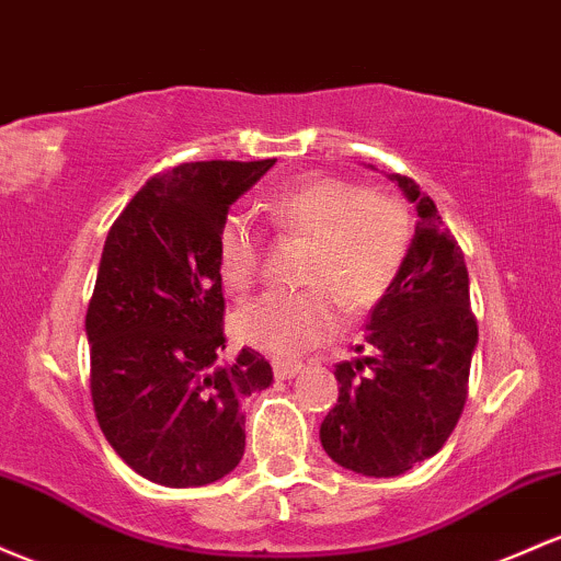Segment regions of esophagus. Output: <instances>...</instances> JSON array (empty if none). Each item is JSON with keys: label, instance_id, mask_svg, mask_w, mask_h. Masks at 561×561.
<instances>
[{"label": "esophagus", "instance_id": "esophagus-1", "mask_svg": "<svg viewBox=\"0 0 561 561\" xmlns=\"http://www.w3.org/2000/svg\"><path fill=\"white\" fill-rule=\"evenodd\" d=\"M300 367H304V365H298V362L276 359L274 362V378L276 380H290V378H295V375L300 373Z\"/></svg>", "mask_w": 561, "mask_h": 561}]
</instances>
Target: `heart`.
<instances>
[{
	"mask_svg": "<svg viewBox=\"0 0 561 561\" xmlns=\"http://www.w3.org/2000/svg\"><path fill=\"white\" fill-rule=\"evenodd\" d=\"M276 229L309 239L300 290H271L237 311V332L276 356L304 354L343 324V313L370 311L402 268L410 226L402 205L343 178H309L268 196ZM218 271L244 293L261 274V239L248 218L229 215L218 237Z\"/></svg>",
	"mask_w": 561,
	"mask_h": 561,
	"instance_id": "heart-1",
	"label": "heart"
}]
</instances>
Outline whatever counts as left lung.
Here are the masks:
<instances>
[{"label":"left lung","instance_id":"1","mask_svg":"<svg viewBox=\"0 0 561 561\" xmlns=\"http://www.w3.org/2000/svg\"><path fill=\"white\" fill-rule=\"evenodd\" d=\"M373 168V164H370ZM417 210L402 268L370 311L367 354L335 365L337 402L319 428L324 453L365 477H399L442 450L469 389L479 330L469 268L431 196L391 172Z\"/></svg>","mask_w":561,"mask_h":561}]
</instances>
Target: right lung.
Here are the masks:
<instances>
[{
  "label": "right lung",
  "instance_id": "obj_1",
  "mask_svg": "<svg viewBox=\"0 0 561 561\" xmlns=\"http://www.w3.org/2000/svg\"><path fill=\"white\" fill-rule=\"evenodd\" d=\"M276 159L188 162L151 178L111 226L84 332L103 436L162 488L224 479L244 455L242 399L274 373L224 356L218 237L233 202Z\"/></svg>",
  "mask_w": 561,
  "mask_h": 561
}]
</instances>
